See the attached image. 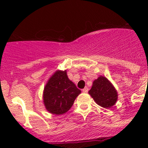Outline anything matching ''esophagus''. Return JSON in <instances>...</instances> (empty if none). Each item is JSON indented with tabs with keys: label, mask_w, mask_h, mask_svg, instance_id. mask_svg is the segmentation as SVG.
<instances>
[{
	"label": "esophagus",
	"mask_w": 148,
	"mask_h": 148,
	"mask_svg": "<svg viewBox=\"0 0 148 148\" xmlns=\"http://www.w3.org/2000/svg\"><path fill=\"white\" fill-rule=\"evenodd\" d=\"M88 91H89V89H88V87H85L82 89V92H84V93H86V92H88Z\"/></svg>",
	"instance_id": "1"
}]
</instances>
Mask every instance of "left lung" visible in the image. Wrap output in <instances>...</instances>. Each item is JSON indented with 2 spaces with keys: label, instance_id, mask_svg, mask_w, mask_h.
<instances>
[{
  "label": "left lung",
  "instance_id": "left-lung-1",
  "mask_svg": "<svg viewBox=\"0 0 148 148\" xmlns=\"http://www.w3.org/2000/svg\"><path fill=\"white\" fill-rule=\"evenodd\" d=\"M89 94L98 105L107 109L115 104L118 96L112 84L102 76L93 82Z\"/></svg>",
  "mask_w": 148,
  "mask_h": 148
}]
</instances>
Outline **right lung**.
Wrapping results in <instances>:
<instances>
[{
  "instance_id": "obj_1",
  "label": "right lung",
  "mask_w": 148,
  "mask_h": 148,
  "mask_svg": "<svg viewBox=\"0 0 148 148\" xmlns=\"http://www.w3.org/2000/svg\"><path fill=\"white\" fill-rule=\"evenodd\" d=\"M81 90L69 79L66 71H56L48 81L44 90V104L51 114H63L72 107Z\"/></svg>"
}]
</instances>
